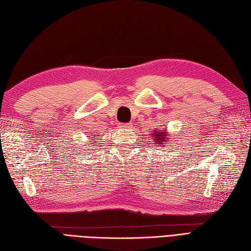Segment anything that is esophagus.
I'll use <instances>...</instances> for the list:
<instances>
[{"instance_id":"1","label":"esophagus","mask_w":251,"mask_h":251,"mask_svg":"<svg viewBox=\"0 0 251 251\" xmlns=\"http://www.w3.org/2000/svg\"><path fill=\"white\" fill-rule=\"evenodd\" d=\"M119 127H121V129H124V130H127L131 127V124H121L119 126Z\"/></svg>"}]
</instances>
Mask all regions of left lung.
<instances>
[{"instance_id":"left-lung-1","label":"left lung","mask_w":251,"mask_h":251,"mask_svg":"<svg viewBox=\"0 0 251 251\" xmlns=\"http://www.w3.org/2000/svg\"><path fill=\"white\" fill-rule=\"evenodd\" d=\"M151 135H152V140H153L152 142L154 145L158 144L159 146H164L165 144H168L166 143V141H168L169 135H168V133H166V131L157 129L152 132Z\"/></svg>"}]
</instances>
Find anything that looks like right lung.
<instances>
[{"label":"right lung","mask_w":251,"mask_h":251,"mask_svg":"<svg viewBox=\"0 0 251 251\" xmlns=\"http://www.w3.org/2000/svg\"><path fill=\"white\" fill-rule=\"evenodd\" d=\"M92 138H94V137H92ZM89 150H91V149H89Z\"/></svg>","instance_id":"right-lung-1"}]
</instances>
